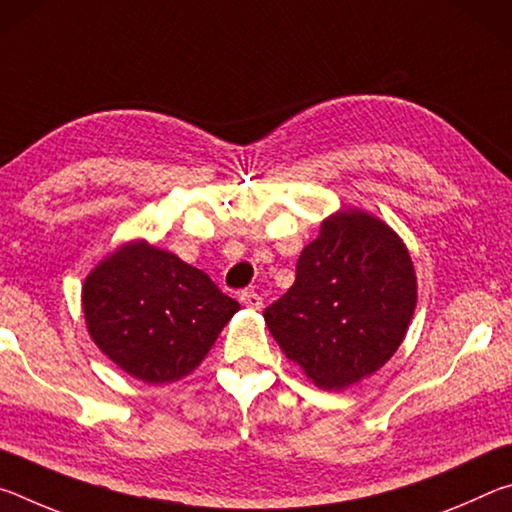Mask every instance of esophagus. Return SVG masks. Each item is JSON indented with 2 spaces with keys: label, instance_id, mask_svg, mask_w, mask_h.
Returning <instances> with one entry per match:
<instances>
[{
  "label": "esophagus",
  "instance_id": "1",
  "mask_svg": "<svg viewBox=\"0 0 512 512\" xmlns=\"http://www.w3.org/2000/svg\"><path fill=\"white\" fill-rule=\"evenodd\" d=\"M239 300H241V305L248 307V309H262V305H264L262 296H259V293H255V291H241Z\"/></svg>",
  "mask_w": 512,
  "mask_h": 512
}]
</instances>
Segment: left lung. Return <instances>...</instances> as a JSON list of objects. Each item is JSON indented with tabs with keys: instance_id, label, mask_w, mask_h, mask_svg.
<instances>
[{
	"instance_id": "1",
	"label": "left lung",
	"mask_w": 512,
	"mask_h": 512,
	"mask_svg": "<svg viewBox=\"0 0 512 512\" xmlns=\"http://www.w3.org/2000/svg\"><path fill=\"white\" fill-rule=\"evenodd\" d=\"M418 302L409 248L359 207L320 223L296 264V282L266 307L268 332L287 359L325 391H343L400 348Z\"/></svg>"
}]
</instances>
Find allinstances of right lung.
Masks as SVG:
<instances>
[{"mask_svg": "<svg viewBox=\"0 0 512 512\" xmlns=\"http://www.w3.org/2000/svg\"><path fill=\"white\" fill-rule=\"evenodd\" d=\"M90 339L128 375L171 384L194 372L239 311L201 268L146 239L126 241L85 277Z\"/></svg>", "mask_w": 512, "mask_h": 512, "instance_id": "add662e5", "label": "right lung"}]
</instances>
